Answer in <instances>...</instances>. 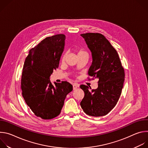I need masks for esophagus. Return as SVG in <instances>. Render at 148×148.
Wrapping results in <instances>:
<instances>
[{"label":"esophagus","instance_id":"1","mask_svg":"<svg viewBox=\"0 0 148 148\" xmlns=\"http://www.w3.org/2000/svg\"><path fill=\"white\" fill-rule=\"evenodd\" d=\"M78 87H79V86L78 85V84H73V90H76Z\"/></svg>","mask_w":148,"mask_h":148}]
</instances>
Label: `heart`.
<instances>
[{
    "mask_svg": "<svg viewBox=\"0 0 148 148\" xmlns=\"http://www.w3.org/2000/svg\"><path fill=\"white\" fill-rule=\"evenodd\" d=\"M81 52H82V51H81V50H79V51H78V53H77V54H79V53H81Z\"/></svg>",
    "mask_w": 148,
    "mask_h": 148,
    "instance_id": "1",
    "label": "heart"
}]
</instances>
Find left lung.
<instances>
[{
	"mask_svg": "<svg viewBox=\"0 0 148 148\" xmlns=\"http://www.w3.org/2000/svg\"><path fill=\"white\" fill-rule=\"evenodd\" d=\"M81 36L85 40L92 57L88 75L99 80L95 90L80 86L84 92L80 105L90 116L106 115L115 107L121 96L125 79L124 69L116 50L103 35L87 33Z\"/></svg>",
	"mask_w": 148,
	"mask_h": 148,
	"instance_id": "1",
	"label": "left lung"
}]
</instances>
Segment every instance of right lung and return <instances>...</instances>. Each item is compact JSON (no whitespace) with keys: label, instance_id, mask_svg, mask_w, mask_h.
Wrapping results in <instances>:
<instances>
[{"label":"right lung","instance_id":"add662e5","mask_svg":"<svg viewBox=\"0 0 148 148\" xmlns=\"http://www.w3.org/2000/svg\"><path fill=\"white\" fill-rule=\"evenodd\" d=\"M66 36L48 37L30 50L25 59L21 79L22 96L33 112L43 119L57 116L67 95L73 90L67 81L54 82L50 77L58 67L64 51Z\"/></svg>","mask_w":148,"mask_h":148}]
</instances>
